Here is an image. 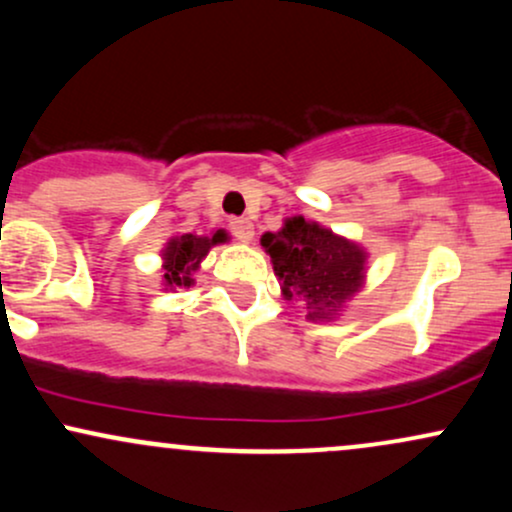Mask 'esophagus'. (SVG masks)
Wrapping results in <instances>:
<instances>
[{
    "instance_id": "esophagus-1",
    "label": "esophagus",
    "mask_w": 512,
    "mask_h": 512,
    "mask_svg": "<svg viewBox=\"0 0 512 512\" xmlns=\"http://www.w3.org/2000/svg\"><path fill=\"white\" fill-rule=\"evenodd\" d=\"M231 233L236 236V240H240V243H250V240L255 238V226H252L250 219H233Z\"/></svg>"
}]
</instances>
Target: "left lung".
I'll return each mask as SVG.
<instances>
[{
  "label": "left lung",
  "mask_w": 512,
  "mask_h": 512,
  "mask_svg": "<svg viewBox=\"0 0 512 512\" xmlns=\"http://www.w3.org/2000/svg\"><path fill=\"white\" fill-rule=\"evenodd\" d=\"M272 257L281 296L305 305V320L334 322L366 286L368 250L356 240L303 216H289L276 233L260 238Z\"/></svg>",
  "instance_id": "1"
}]
</instances>
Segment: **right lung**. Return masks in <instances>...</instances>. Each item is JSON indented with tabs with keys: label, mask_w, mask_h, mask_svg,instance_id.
<instances>
[{
	"label": "right lung",
	"mask_w": 512,
	"mask_h": 512,
	"mask_svg": "<svg viewBox=\"0 0 512 512\" xmlns=\"http://www.w3.org/2000/svg\"><path fill=\"white\" fill-rule=\"evenodd\" d=\"M228 236L223 228L214 231L211 236H195V233H180L170 236L168 243L161 248V286L163 291L190 289L195 286V274L202 267V260L209 255L214 245L228 243Z\"/></svg>",
	"instance_id": "1"
}]
</instances>
